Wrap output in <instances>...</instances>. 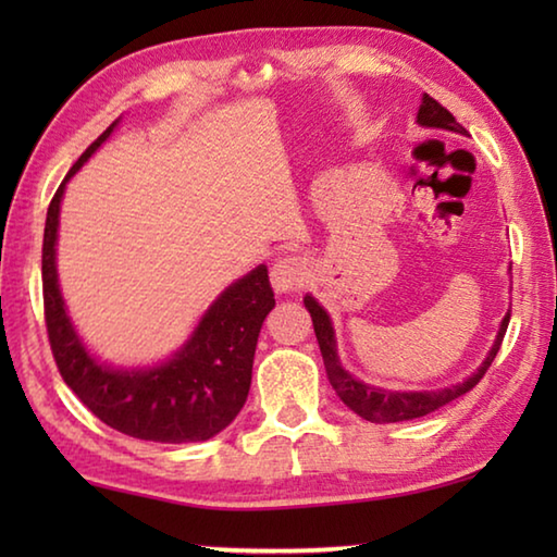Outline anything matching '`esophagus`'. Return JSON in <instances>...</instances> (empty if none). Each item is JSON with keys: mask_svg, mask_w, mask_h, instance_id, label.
Wrapping results in <instances>:
<instances>
[{"mask_svg": "<svg viewBox=\"0 0 557 557\" xmlns=\"http://www.w3.org/2000/svg\"><path fill=\"white\" fill-rule=\"evenodd\" d=\"M307 277V268L301 258H280L275 265L270 270V282H272V289L277 292V295H287V292L301 287V282Z\"/></svg>", "mask_w": 557, "mask_h": 557, "instance_id": "34e87169", "label": "esophagus"}]
</instances>
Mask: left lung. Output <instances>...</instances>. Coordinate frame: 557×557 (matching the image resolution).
<instances>
[{"instance_id":"8db88e82","label":"left lung","mask_w":557,"mask_h":557,"mask_svg":"<svg viewBox=\"0 0 557 557\" xmlns=\"http://www.w3.org/2000/svg\"><path fill=\"white\" fill-rule=\"evenodd\" d=\"M418 125L467 135V129L451 117V112L447 108H442L435 98L428 96V92L422 96V106L418 110ZM305 307L307 312L312 314L314 334L319 342V351H322V358H324L329 383H332V388L336 391L338 398L344 400L346 408H351L356 414H361V418L369 422H403V420L422 418V414L435 412L437 408H442V405H447L455 398H459V395L469 393L479 381L484 379L486 369L492 366V361L498 354V346L504 342L508 319H511V309H508L506 317L502 319V324H498L496 338L492 348H488L482 366H479L467 381L449 385V388H442V391H385L354 379V375L344 369L342 361H338L332 317L326 314V309L319 305L312 295L305 297Z\"/></svg>"}]
</instances>
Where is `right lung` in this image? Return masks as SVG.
<instances>
[{
	"label": "right lung",
	"instance_id": "add662e5",
	"mask_svg": "<svg viewBox=\"0 0 557 557\" xmlns=\"http://www.w3.org/2000/svg\"><path fill=\"white\" fill-rule=\"evenodd\" d=\"M117 122L71 166L46 213L41 275L51 351L69 388L112 430L164 445L203 442L228 428L248 398L258 336L275 307V295L268 268L250 270L211 301L191 336L166 361L147 369H115L88 351L61 295L55 243L65 184L96 154Z\"/></svg>",
	"mask_w": 557,
	"mask_h": 557
}]
</instances>
